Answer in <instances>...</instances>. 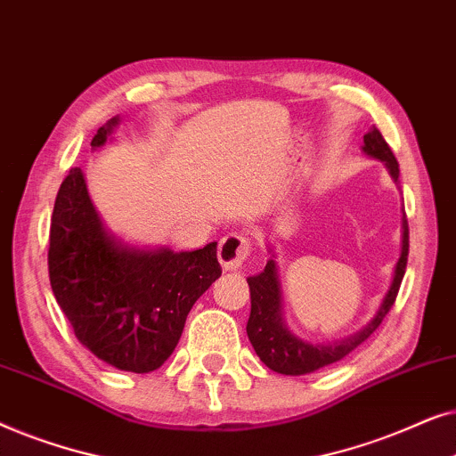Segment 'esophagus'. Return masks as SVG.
<instances>
[{
	"label": "esophagus",
	"mask_w": 456,
	"mask_h": 456,
	"mask_svg": "<svg viewBox=\"0 0 456 456\" xmlns=\"http://www.w3.org/2000/svg\"><path fill=\"white\" fill-rule=\"evenodd\" d=\"M248 255H251V242L240 234H228L220 240V248H217V259H220L222 267L226 272L240 270Z\"/></svg>",
	"instance_id": "34e87169"
}]
</instances>
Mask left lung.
<instances>
[{"mask_svg":"<svg viewBox=\"0 0 456 456\" xmlns=\"http://www.w3.org/2000/svg\"><path fill=\"white\" fill-rule=\"evenodd\" d=\"M361 151H363V155H367L370 159L379 161V164L386 167V172L390 174L396 189H401V186H398V174H401L398 172V161L395 155H392L388 142L384 141V136L379 134V130L376 126L363 136V147H361ZM401 226V257L396 261L395 273H392V282L388 286V290H386L378 311L363 328L357 330V332L332 342L305 340L289 328V323L284 320L282 286H280L276 253H273V247L267 242V248H270L272 253L270 261L265 264L264 272H259L257 276L247 278L248 290H251V315H248L247 322V334L255 353H257V357L264 361L272 371L284 373V376H305V373H314L317 370H322V367L332 365L336 361L345 359L348 353L354 351L359 345H363V342L376 332V328L382 323L392 305H395L404 270H407L409 224L404 211Z\"/></svg>","mask_w":456,"mask_h":456,"instance_id":"obj_1","label":"left lung"}]
</instances>
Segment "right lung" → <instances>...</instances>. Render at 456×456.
<instances>
[{
    "label": "right lung",
    "instance_id": "1",
    "mask_svg": "<svg viewBox=\"0 0 456 456\" xmlns=\"http://www.w3.org/2000/svg\"><path fill=\"white\" fill-rule=\"evenodd\" d=\"M114 116L93 136V151L114 139ZM217 242L197 251L136 245L111 232L72 167L55 197L49 230V282L77 338L116 370L164 365L197 298L222 276Z\"/></svg>",
    "mask_w": 456,
    "mask_h": 456
}]
</instances>
